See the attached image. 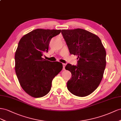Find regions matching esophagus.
<instances>
[{
  "label": "esophagus",
  "mask_w": 121,
  "mask_h": 121,
  "mask_svg": "<svg viewBox=\"0 0 121 121\" xmlns=\"http://www.w3.org/2000/svg\"><path fill=\"white\" fill-rule=\"evenodd\" d=\"M65 66H66V64H64V63H63V70H65Z\"/></svg>",
  "instance_id": "esophagus-1"
}]
</instances>
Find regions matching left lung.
I'll list each match as a JSON object with an SVG mask.
<instances>
[{
  "label": "left lung",
  "instance_id": "left-lung-1",
  "mask_svg": "<svg viewBox=\"0 0 121 121\" xmlns=\"http://www.w3.org/2000/svg\"><path fill=\"white\" fill-rule=\"evenodd\" d=\"M61 33L71 54L78 56V65L67 64L71 73L67 87L73 95L87 96L97 88L106 66V51L99 37L84 29H63Z\"/></svg>",
  "mask_w": 121,
  "mask_h": 121
}]
</instances>
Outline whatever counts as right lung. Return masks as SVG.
Returning a JSON list of instances; mask_svg holds the SVG:
<instances>
[{"instance_id":"add662e5","label":"right lung","mask_w":121,"mask_h":121,"mask_svg":"<svg viewBox=\"0 0 121 121\" xmlns=\"http://www.w3.org/2000/svg\"><path fill=\"white\" fill-rule=\"evenodd\" d=\"M61 30L36 29L19 41L15 55L16 73L22 89L33 97L47 95L53 78L62 69L61 63L42 57L48 52L52 38L60 34Z\"/></svg>"}]
</instances>
